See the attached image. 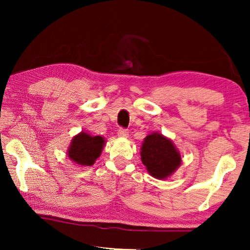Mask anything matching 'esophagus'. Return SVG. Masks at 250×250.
I'll return each mask as SVG.
<instances>
[{
    "label": "esophagus",
    "instance_id": "34e87169",
    "mask_svg": "<svg viewBox=\"0 0 250 250\" xmlns=\"http://www.w3.org/2000/svg\"><path fill=\"white\" fill-rule=\"evenodd\" d=\"M128 135H129V133H128V131H126L125 129L120 128L118 130V136L119 137H128Z\"/></svg>",
    "mask_w": 250,
    "mask_h": 250
}]
</instances>
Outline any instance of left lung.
Segmentation results:
<instances>
[{
	"label": "left lung",
	"instance_id": "obj_1",
	"mask_svg": "<svg viewBox=\"0 0 250 250\" xmlns=\"http://www.w3.org/2000/svg\"><path fill=\"white\" fill-rule=\"evenodd\" d=\"M141 159L148 173L158 179L171 176L182 162L180 153L173 142L158 132H153L144 139Z\"/></svg>",
	"mask_w": 250,
	"mask_h": 250
}]
</instances>
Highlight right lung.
I'll use <instances>...</instances> for the list:
<instances>
[{
  "instance_id": "1",
  "label": "right lung",
  "mask_w": 250,
  "mask_h": 250,
  "mask_svg": "<svg viewBox=\"0 0 250 250\" xmlns=\"http://www.w3.org/2000/svg\"><path fill=\"white\" fill-rule=\"evenodd\" d=\"M104 145V137L81 132L73 137L67 156L78 166L91 167L100 157Z\"/></svg>"
}]
</instances>
